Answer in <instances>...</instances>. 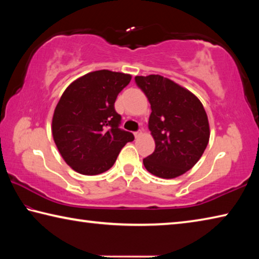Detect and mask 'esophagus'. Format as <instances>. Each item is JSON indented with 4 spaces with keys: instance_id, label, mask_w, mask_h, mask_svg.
Returning <instances> with one entry per match:
<instances>
[{
    "instance_id": "1",
    "label": "esophagus",
    "mask_w": 259,
    "mask_h": 259,
    "mask_svg": "<svg viewBox=\"0 0 259 259\" xmlns=\"http://www.w3.org/2000/svg\"><path fill=\"white\" fill-rule=\"evenodd\" d=\"M134 135H135V137H136V138H139L140 136L143 135V133H142V131H136V133H135Z\"/></svg>"
}]
</instances>
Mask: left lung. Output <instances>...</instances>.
<instances>
[{"instance_id":"obj_1","label":"left lung","mask_w":259,"mask_h":259,"mask_svg":"<svg viewBox=\"0 0 259 259\" xmlns=\"http://www.w3.org/2000/svg\"><path fill=\"white\" fill-rule=\"evenodd\" d=\"M151 104L148 128L155 151L143 163L148 172L171 179L188 171L202 156L210 128L202 103L186 88L161 75L136 76Z\"/></svg>"}]
</instances>
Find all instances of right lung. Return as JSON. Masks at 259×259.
<instances>
[{
    "mask_svg": "<svg viewBox=\"0 0 259 259\" xmlns=\"http://www.w3.org/2000/svg\"><path fill=\"white\" fill-rule=\"evenodd\" d=\"M130 81V74L100 69L76 78L61 95L52 116V137L76 172L95 176L107 171L122 147L134 140L133 134L119 128L121 115L114 108Z\"/></svg>",
    "mask_w": 259,
    "mask_h": 259,
    "instance_id": "right-lung-1",
    "label": "right lung"
}]
</instances>
